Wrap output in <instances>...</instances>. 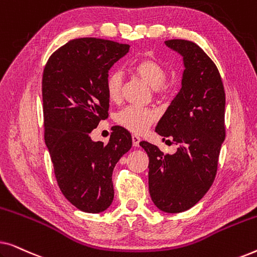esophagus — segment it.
I'll return each instance as SVG.
<instances>
[{
    "mask_svg": "<svg viewBox=\"0 0 257 257\" xmlns=\"http://www.w3.org/2000/svg\"><path fill=\"white\" fill-rule=\"evenodd\" d=\"M140 137H138V136H136V135H133L132 136V143H133V146L135 147H138L139 146V143H140Z\"/></svg>",
    "mask_w": 257,
    "mask_h": 257,
    "instance_id": "34e87169",
    "label": "esophagus"
}]
</instances>
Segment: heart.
I'll list each match as a JSON object with an SVG mask.
<instances>
[{
	"instance_id": "b5f03b06",
	"label": "heart",
	"mask_w": 257,
	"mask_h": 257,
	"mask_svg": "<svg viewBox=\"0 0 257 257\" xmlns=\"http://www.w3.org/2000/svg\"><path fill=\"white\" fill-rule=\"evenodd\" d=\"M131 71L138 76L143 82L153 89L157 97L166 98L171 92L170 85L165 83L166 80V70L158 63L156 59L143 57L136 61L131 66ZM106 93L111 101H118L121 98L122 91V75L119 71H112L106 78ZM158 114L151 108L126 107L119 112L115 121L121 127L133 133H143L150 125L157 120Z\"/></svg>"
}]
</instances>
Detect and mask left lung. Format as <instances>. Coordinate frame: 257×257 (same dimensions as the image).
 Wrapping results in <instances>:
<instances>
[{"instance_id":"obj_1","label":"left lung","mask_w":257,"mask_h":257,"mask_svg":"<svg viewBox=\"0 0 257 257\" xmlns=\"http://www.w3.org/2000/svg\"><path fill=\"white\" fill-rule=\"evenodd\" d=\"M166 47L182 57L181 89L158 121L156 132L178 144L174 154L142 142L149 156V189L165 213L185 212L201 200L216 175L224 142L226 96L216 65L199 45L170 40Z\"/></svg>"}]
</instances>
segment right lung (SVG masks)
<instances>
[{"label": "right lung", "mask_w": 257, "mask_h": 257, "mask_svg": "<svg viewBox=\"0 0 257 257\" xmlns=\"http://www.w3.org/2000/svg\"><path fill=\"white\" fill-rule=\"evenodd\" d=\"M128 44L85 37L68 42L48 59L42 79L45 145L63 195L85 213H100L113 201L112 173L132 147L120 126L107 145L90 133L107 118L106 78Z\"/></svg>", "instance_id": "right-lung-1"}]
</instances>
